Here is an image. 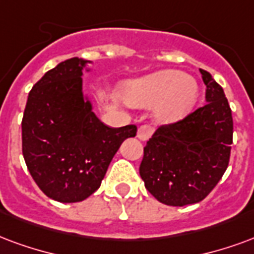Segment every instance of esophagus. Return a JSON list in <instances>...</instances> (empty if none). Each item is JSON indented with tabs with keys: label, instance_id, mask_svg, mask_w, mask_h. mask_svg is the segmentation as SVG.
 <instances>
[{
	"label": "esophagus",
	"instance_id": "esophagus-1",
	"mask_svg": "<svg viewBox=\"0 0 254 254\" xmlns=\"http://www.w3.org/2000/svg\"><path fill=\"white\" fill-rule=\"evenodd\" d=\"M152 134V129L148 125H141V127H138V130H137V137L141 140V141H145L148 140Z\"/></svg>",
	"mask_w": 254,
	"mask_h": 254
}]
</instances>
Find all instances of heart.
<instances>
[{
	"label": "heart",
	"instance_id": "b5f03b06",
	"mask_svg": "<svg viewBox=\"0 0 254 254\" xmlns=\"http://www.w3.org/2000/svg\"><path fill=\"white\" fill-rule=\"evenodd\" d=\"M124 98L136 106L156 105V118L161 122L178 121L196 103V80L179 71H161L125 84Z\"/></svg>",
	"mask_w": 254,
	"mask_h": 254
}]
</instances>
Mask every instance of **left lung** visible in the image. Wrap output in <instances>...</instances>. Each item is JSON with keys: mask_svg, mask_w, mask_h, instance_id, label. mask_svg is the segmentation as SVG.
I'll use <instances>...</instances> for the list:
<instances>
[{"mask_svg": "<svg viewBox=\"0 0 254 254\" xmlns=\"http://www.w3.org/2000/svg\"><path fill=\"white\" fill-rule=\"evenodd\" d=\"M206 101L179 121L159 127L144 146L140 176L168 206L198 203L225 174L233 142V117L222 87L200 68Z\"/></svg>", "mask_w": 254, "mask_h": 254, "instance_id": "1", "label": "left lung"}]
</instances>
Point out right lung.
I'll return each mask as SVG.
<instances>
[{
	"mask_svg": "<svg viewBox=\"0 0 254 254\" xmlns=\"http://www.w3.org/2000/svg\"><path fill=\"white\" fill-rule=\"evenodd\" d=\"M87 60L72 58L50 69L28 95L22 116V155L48 198L74 203L101 186L121 142L136 125L112 127L91 112L82 94Z\"/></svg>",
	"mask_w": 254,
	"mask_h": 254,
	"instance_id": "right-lung-1",
	"label": "right lung"
}]
</instances>
